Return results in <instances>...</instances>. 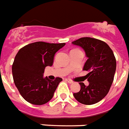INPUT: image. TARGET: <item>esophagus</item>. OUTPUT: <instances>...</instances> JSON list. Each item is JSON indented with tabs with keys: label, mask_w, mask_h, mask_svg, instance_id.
<instances>
[{
	"label": "esophagus",
	"mask_w": 129,
	"mask_h": 129,
	"mask_svg": "<svg viewBox=\"0 0 129 129\" xmlns=\"http://www.w3.org/2000/svg\"><path fill=\"white\" fill-rule=\"evenodd\" d=\"M66 81L68 83H73V81H71V80H70V79H66Z\"/></svg>",
	"instance_id": "34e87169"
}]
</instances>
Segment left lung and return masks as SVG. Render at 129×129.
I'll list each match as a JSON object with an SVG mask.
<instances>
[{"instance_id": "left-lung-1", "label": "left lung", "mask_w": 129, "mask_h": 129, "mask_svg": "<svg viewBox=\"0 0 129 129\" xmlns=\"http://www.w3.org/2000/svg\"><path fill=\"white\" fill-rule=\"evenodd\" d=\"M74 45L83 48L87 60L83 70L89 84L85 86L79 83L81 89L74 93L77 101L84 105H93L104 99L112 85L116 69V60L113 51L105 42L91 38H81L72 42Z\"/></svg>"}]
</instances>
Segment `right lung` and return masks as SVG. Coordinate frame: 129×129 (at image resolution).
<instances>
[{"label":"right lung","mask_w":129,"mask_h":129,"mask_svg":"<svg viewBox=\"0 0 129 129\" xmlns=\"http://www.w3.org/2000/svg\"><path fill=\"white\" fill-rule=\"evenodd\" d=\"M65 45L37 42L26 45L16 54L12 65L14 83L29 103L41 105L52 99L62 79L50 81L43 74L46 66H52L55 53Z\"/></svg>","instance_id":"right-lung-1"}]
</instances>
